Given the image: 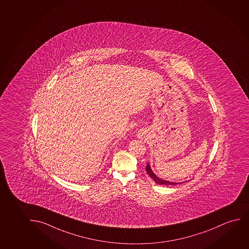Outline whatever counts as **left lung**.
Masks as SVG:
<instances>
[{
  "mask_svg": "<svg viewBox=\"0 0 249 249\" xmlns=\"http://www.w3.org/2000/svg\"><path fill=\"white\" fill-rule=\"evenodd\" d=\"M146 171H147V174L150 176L151 178L153 179L154 182H156L157 184H161V185H176V184H178H178L181 183V182H170V181H166V180H164V179L158 178L157 176L155 175L154 172L152 171L150 164H147V166H146Z\"/></svg>",
  "mask_w": 249,
  "mask_h": 249,
  "instance_id": "obj_1",
  "label": "left lung"
}]
</instances>
